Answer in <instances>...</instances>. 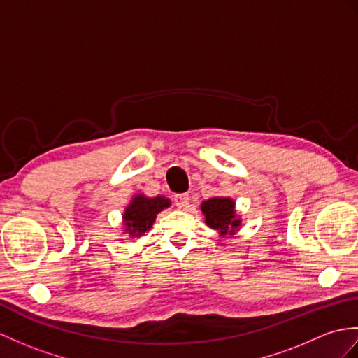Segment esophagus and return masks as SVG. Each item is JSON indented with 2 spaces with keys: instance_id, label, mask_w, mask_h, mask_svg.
<instances>
[{
  "instance_id": "esophagus-1",
  "label": "esophagus",
  "mask_w": 358,
  "mask_h": 358,
  "mask_svg": "<svg viewBox=\"0 0 358 358\" xmlns=\"http://www.w3.org/2000/svg\"><path fill=\"white\" fill-rule=\"evenodd\" d=\"M173 201H176V206L177 207H186L187 203H189V194H178L173 196Z\"/></svg>"
}]
</instances>
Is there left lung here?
<instances>
[{
    "instance_id": "obj_1",
    "label": "left lung",
    "mask_w": 358,
    "mask_h": 358,
    "mask_svg": "<svg viewBox=\"0 0 358 358\" xmlns=\"http://www.w3.org/2000/svg\"><path fill=\"white\" fill-rule=\"evenodd\" d=\"M201 213L206 224L217 230L220 236H234L243 226V220L236 213L235 199L230 196H213L201 203Z\"/></svg>"
}]
</instances>
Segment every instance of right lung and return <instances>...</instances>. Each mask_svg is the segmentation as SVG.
Returning a JSON list of instances; mask_svg holds the SVG:
<instances>
[{
    "mask_svg": "<svg viewBox=\"0 0 358 358\" xmlns=\"http://www.w3.org/2000/svg\"><path fill=\"white\" fill-rule=\"evenodd\" d=\"M171 199L157 195L149 198L143 194H136L122 215V234L137 239L151 230L152 224L162 210L168 209Z\"/></svg>",
    "mask_w": 358,
    "mask_h": 358,
    "instance_id": "1",
    "label": "right lung"
}]
</instances>
